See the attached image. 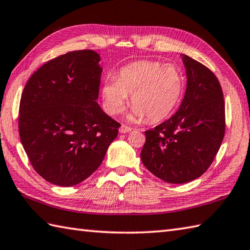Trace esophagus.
Here are the masks:
<instances>
[{
    "instance_id": "34e87169",
    "label": "esophagus",
    "mask_w": 250,
    "mask_h": 250,
    "mask_svg": "<svg viewBox=\"0 0 250 250\" xmlns=\"http://www.w3.org/2000/svg\"><path fill=\"white\" fill-rule=\"evenodd\" d=\"M132 129L130 128V126H126L125 125H122L120 128H119V132L120 133H128V132H130Z\"/></svg>"
}]
</instances>
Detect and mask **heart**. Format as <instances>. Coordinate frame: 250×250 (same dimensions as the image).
I'll return each instance as SVG.
<instances>
[{
  "instance_id": "heart-1",
  "label": "heart",
  "mask_w": 250,
  "mask_h": 250,
  "mask_svg": "<svg viewBox=\"0 0 250 250\" xmlns=\"http://www.w3.org/2000/svg\"><path fill=\"white\" fill-rule=\"evenodd\" d=\"M184 77L179 68L157 61H137L122 67L116 79L103 84L105 110L117 115L124 109L131 95L133 108L128 115L131 121L159 122L176 107L184 92Z\"/></svg>"
}]
</instances>
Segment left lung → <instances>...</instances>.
Segmentation results:
<instances>
[{"label": "left lung", "mask_w": 250, "mask_h": 250, "mask_svg": "<svg viewBox=\"0 0 250 250\" xmlns=\"http://www.w3.org/2000/svg\"><path fill=\"white\" fill-rule=\"evenodd\" d=\"M182 60L187 88L171 118L145 131L141 152L144 166L169 184L200 177L213 162L225 136V101L218 79L209 68L186 55Z\"/></svg>", "instance_id": "left-lung-1"}]
</instances>
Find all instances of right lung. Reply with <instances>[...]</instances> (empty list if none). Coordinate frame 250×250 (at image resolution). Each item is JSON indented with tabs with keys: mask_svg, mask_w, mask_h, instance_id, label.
<instances>
[{
	"mask_svg": "<svg viewBox=\"0 0 250 250\" xmlns=\"http://www.w3.org/2000/svg\"><path fill=\"white\" fill-rule=\"evenodd\" d=\"M93 50L67 52L41 66L20 100L19 134L47 182L77 185L101 166L120 125L100 107L103 68Z\"/></svg>",
	"mask_w": 250,
	"mask_h": 250,
	"instance_id": "add662e5",
	"label": "right lung"
}]
</instances>
